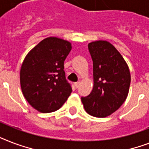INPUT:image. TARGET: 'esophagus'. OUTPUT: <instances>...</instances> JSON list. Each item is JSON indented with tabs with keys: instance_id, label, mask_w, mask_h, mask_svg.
I'll list each match as a JSON object with an SVG mask.
<instances>
[{
	"instance_id": "1",
	"label": "esophagus",
	"mask_w": 149,
	"mask_h": 149,
	"mask_svg": "<svg viewBox=\"0 0 149 149\" xmlns=\"http://www.w3.org/2000/svg\"><path fill=\"white\" fill-rule=\"evenodd\" d=\"M79 82H77V83H75V84H74L75 87H76V88H78V87H79Z\"/></svg>"
}]
</instances>
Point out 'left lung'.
<instances>
[{
  "label": "left lung",
  "instance_id": "obj_1",
  "mask_svg": "<svg viewBox=\"0 0 149 149\" xmlns=\"http://www.w3.org/2000/svg\"><path fill=\"white\" fill-rule=\"evenodd\" d=\"M88 49L93 60V88L81 100L90 115L105 118L115 112L127 98L130 70L120 52L108 42H92Z\"/></svg>",
  "mask_w": 149,
  "mask_h": 149
}]
</instances>
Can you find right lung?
<instances>
[{
    "mask_svg": "<svg viewBox=\"0 0 149 149\" xmlns=\"http://www.w3.org/2000/svg\"><path fill=\"white\" fill-rule=\"evenodd\" d=\"M71 49L70 42L49 37L35 46L23 61L20 71L22 93L41 113L58 110L72 93L64 71V61Z\"/></svg>",
    "mask_w": 149,
    "mask_h": 149,
    "instance_id": "right-lung-1",
    "label": "right lung"
}]
</instances>
